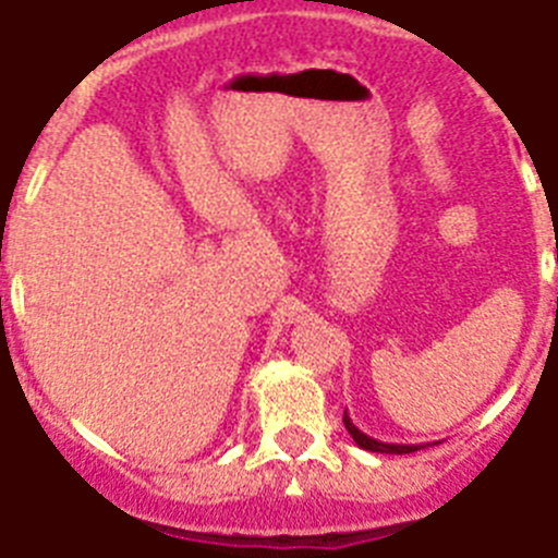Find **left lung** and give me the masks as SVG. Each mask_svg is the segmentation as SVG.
<instances>
[{
  "label": "left lung",
  "instance_id": "1",
  "mask_svg": "<svg viewBox=\"0 0 558 558\" xmlns=\"http://www.w3.org/2000/svg\"><path fill=\"white\" fill-rule=\"evenodd\" d=\"M343 425H347L349 436L354 438V445L363 447V450H368V452H388V456H405V452H416V450H422V447H425V445H386V441H377V438H372V436H366V433H363V430H357V427L352 425V418H349L347 413H343Z\"/></svg>",
  "mask_w": 558,
  "mask_h": 558
}]
</instances>
